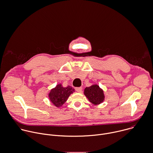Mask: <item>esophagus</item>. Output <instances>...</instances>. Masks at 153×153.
<instances>
[{"instance_id":"obj_1","label":"esophagus","mask_w":153,"mask_h":153,"mask_svg":"<svg viewBox=\"0 0 153 153\" xmlns=\"http://www.w3.org/2000/svg\"><path fill=\"white\" fill-rule=\"evenodd\" d=\"M75 90H76V91L77 92H78V93H81L82 90V87H77V88H75Z\"/></svg>"}]
</instances>
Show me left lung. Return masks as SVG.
<instances>
[{
	"label": "left lung",
	"instance_id": "obj_1",
	"mask_svg": "<svg viewBox=\"0 0 153 153\" xmlns=\"http://www.w3.org/2000/svg\"><path fill=\"white\" fill-rule=\"evenodd\" d=\"M84 94L88 100L94 104H99L104 99L103 91L98 85H93L91 87H86L84 90Z\"/></svg>",
	"mask_w": 153,
	"mask_h": 153
}]
</instances>
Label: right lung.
Returning <instances> with one entry per match:
<instances>
[{"label":"right lung","mask_w":153,"mask_h":153,"mask_svg":"<svg viewBox=\"0 0 153 153\" xmlns=\"http://www.w3.org/2000/svg\"><path fill=\"white\" fill-rule=\"evenodd\" d=\"M75 91L71 86L63 87L62 84H57L55 88L51 89L49 94L51 102L56 107H60L66 102L69 96Z\"/></svg>","instance_id":"obj_1"}]
</instances>
